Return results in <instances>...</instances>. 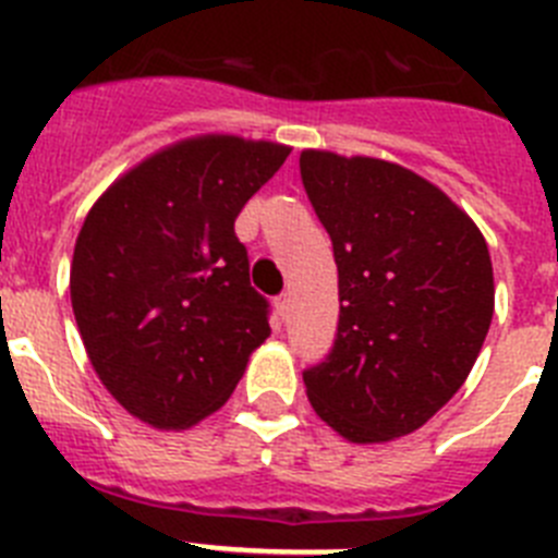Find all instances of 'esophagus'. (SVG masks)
<instances>
[{
    "label": "esophagus",
    "mask_w": 558,
    "mask_h": 558,
    "mask_svg": "<svg viewBox=\"0 0 558 558\" xmlns=\"http://www.w3.org/2000/svg\"><path fill=\"white\" fill-rule=\"evenodd\" d=\"M288 310H290V293H282L279 299H276V313L288 315Z\"/></svg>",
    "instance_id": "esophagus-1"
}]
</instances>
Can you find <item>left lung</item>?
<instances>
[{
  "label": "left lung",
  "mask_w": 558,
  "mask_h": 558,
  "mask_svg": "<svg viewBox=\"0 0 558 558\" xmlns=\"http://www.w3.org/2000/svg\"><path fill=\"white\" fill-rule=\"evenodd\" d=\"M302 181L332 240L338 338L304 372L310 405L352 445L418 430L470 377L495 313L481 229L393 161L304 150Z\"/></svg>",
  "instance_id": "1"
}]
</instances>
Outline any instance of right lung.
<instances>
[{
    "label": "right lung",
    "instance_id": "1",
    "mask_svg": "<svg viewBox=\"0 0 558 558\" xmlns=\"http://www.w3.org/2000/svg\"><path fill=\"white\" fill-rule=\"evenodd\" d=\"M288 156L204 133L147 156L88 209L72 310L100 383L145 425L186 430L223 408L270 335L234 220Z\"/></svg>",
    "mask_w": 558,
    "mask_h": 558
}]
</instances>
